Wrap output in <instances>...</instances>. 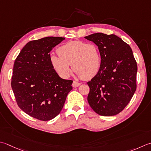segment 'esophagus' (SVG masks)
Listing matches in <instances>:
<instances>
[{
  "label": "esophagus",
  "instance_id": "obj_1",
  "mask_svg": "<svg viewBox=\"0 0 151 151\" xmlns=\"http://www.w3.org/2000/svg\"><path fill=\"white\" fill-rule=\"evenodd\" d=\"M80 85H81V83H80V82H76V81H74L73 82V84H72L73 88L78 87V86H79Z\"/></svg>",
  "mask_w": 151,
  "mask_h": 151
}]
</instances>
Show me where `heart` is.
I'll return each mask as SVG.
<instances>
[{
	"mask_svg": "<svg viewBox=\"0 0 151 151\" xmlns=\"http://www.w3.org/2000/svg\"><path fill=\"white\" fill-rule=\"evenodd\" d=\"M58 53L59 55H50V60L54 69L63 78L70 76L71 65L76 73L85 79L92 78L100 69L101 56L95 44L70 41L60 46Z\"/></svg>",
	"mask_w": 151,
	"mask_h": 151,
	"instance_id": "1",
	"label": "heart"
}]
</instances>
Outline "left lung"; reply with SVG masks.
<instances>
[{
  "label": "left lung",
  "instance_id": "1",
  "mask_svg": "<svg viewBox=\"0 0 151 151\" xmlns=\"http://www.w3.org/2000/svg\"><path fill=\"white\" fill-rule=\"evenodd\" d=\"M97 46L101 56L98 73L88 82V101L99 115L120 113L136 90L137 63L128 44L114 35L97 32L85 37Z\"/></svg>",
  "mask_w": 151,
  "mask_h": 151
}]
</instances>
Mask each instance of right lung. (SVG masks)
<instances>
[{
    "label": "right lung",
    "instance_id": "obj_1",
    "mask_svg": "<svg viewBox=\"0 0 151 151\" xmlns=\"http://www.w3.org/2000/svg\"><path fill=\"white\" fill-rule=\"evenodd\" d=\"M65 40L48 37L30 41L14 65L11 86L19 107L35 119L47 121L60 114L73 89V81L59 76L50 63V52Z\"/></svg>",
    "mask_w": 151,
    "mask_h": 151
}]
</instances>
